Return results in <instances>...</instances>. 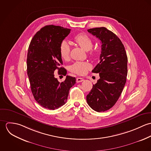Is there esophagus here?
Here are the masks:
<instances>
[{
    "mask_svg": "<svg viewBox=\"0 0 151 151\" xmlns=\"http://www.w3.org/2000/svg\"><path fill=\"white\" fill-rule=\"evenodd\" d=\"M84 81V79L83 78H81V77H78L76 78V81L77 83H81L82 81Z\"/></svg>",
    "mask_w": 151,
    "mask_h": 151,
    "instance_id": "obj_1",
    "label": "esophagus"
}]
</instances>
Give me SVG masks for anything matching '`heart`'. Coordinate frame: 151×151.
Instances as JSON below:
<instances>
[{
	"instance_id": "b5f03b06",
	"label": "heart",
	"mask_w": 151,
	"mask_h": 151,
	"mask_svg": "<svg viewBox=\"0 0 151 151\" xmlns=\"http://www.w3.org/2000/svg\"><path fill=\"white\" fill-rule=\"evenodd\" d=\"M74 41L79 46L86 51H89L90 56H93L95 54L93 46V41L92 39L86 34H79L74 37ZM59 52L61 58L64 60H68L70 56V47L69 44L65 41H62L59 47ZM91 68V65L87 62H76L70 66V71L78 75H83Z\"/></svg>"
}]
</instances>
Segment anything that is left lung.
<instances>
[{
  "instance_id": "1",
  "label": "left lung",
  "mask_w": 151,
  "mask_h": 151,
  "mask_svg": "<svg viewBox=\"0 0 151 151\" xmlns=\"http://www.w3.org/2000/svg\"><path fill=\"white\" fill-rule=\"evenodd\" d=\"M88 31L101 41L100 62L92 72L100 78L86 96L88 105L98 112L112 108L119 99L127 75V56L121 40L105 27L91 28Z\"/></svg>"
}]
</instances>
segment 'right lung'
Returning <instances> with one entry per match:
<instances>
[{
	"label": "right lung",
	"instance_id": "1",
	"mask_svg": "<svg viewBox=\"0 0 151 151\" xmlns=\"http://www.w3.org/2000/svg\"><path fill=\"white\" fill-rule=\"evenodd\" d=\"M71 29L53 25H46L38 31L29 45L27 65L31 92L35 101L43 108L55 110L64 105L75 77L67 76L60 83L54 73L65 76L67 71L60 67L63 61L59 52L61 42Z\"/></svg>",
	"mask_w": 151,
	"mask_h": 151
}]
</instances>
